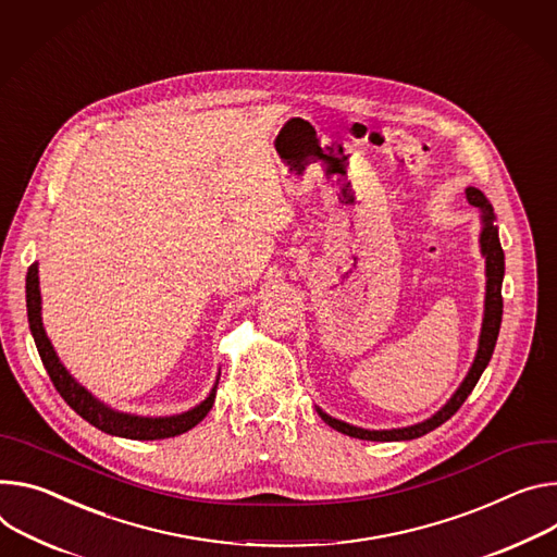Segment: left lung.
Here are the masks:
<instances>
[{"mask_svg": "<svg viewBox=\"0 0 557 557\" xmlns=\"http://www.w3.org/2000/svg\"><path fill=\"white\" fill-rule=\"evenodd\" d=\"M467 199L469 205L482 209V218H484V231L480 237L482 244V252L486 258V311H484V322H482V335H480V348L475 362L467 375V380L462 382V386L455 391V395L450 397V401L442 411H437L431 420L420 422L416 426H407V429H393V431H367V429H358L350 426L346 422H339L326 413L320 411L322 420L333 426L335 431L358 437V440H371V442H391V440H416L426 435L429 431L437 429L440 424H444L448 418H453L458 413V409L467 401V397L471 395V391L475 388L480 375L484 373V369L488 367V360L493 356V348L497 342V333H499V324H502V277H504V250L499 246V237H497V228L493 226V209L486 201V197L478 190V188H467Z\"/></svg>", "mask_w": 557, "mask_h": 557, "instance_id": "8db88e82", "label": "left lung"}]
</instances>
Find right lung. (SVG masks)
Returning <instances> with one entry per match:
<instances>
[{"instance_id":"right-lung-1","label":"right lung","mask_w":557,"mask_h":557,"mask_svg":"<svg viewBox=\"0 0 557 557\" xmlns=\"http://www.w3.org/2000/svg\"><path fill=\"white\" fill-rule=\"evenodd\" d=\"M26 309H28V324L30 333L35 337V346L39 350L41 364L46 373L50 375V382L58 388V393L64 397L69 407L82 416L88 424L95 429L104 431L109 435H120L128 440H164V437H175L186 431H190L195 424L207 418L211 411L213 401H215V388L211 395L195 407L193 411H186L182 416L173 418H137V416H126L117 413L109 407H104L102 401H97L84 386H79L69 371L62 367L58 360L53 346H50L44 326H41V297H39V280H37V264L28 267L26 273Z\"/></svg>"}]
</instances>
